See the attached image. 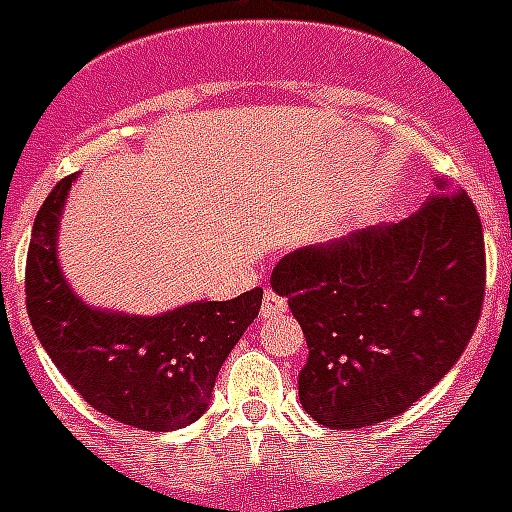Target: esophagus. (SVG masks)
Here are the masks:
<instances>
[{
  "instance_id": "esophagus-1",
  "label": "esophagus",
  "mask_w": 512,
  "mask_h": 512,
  "mask_svg": "<svg viewBox=\"0 0 512 512\" xmlns=\"http://www.w3.org/2000/svg\"><path fill=\"white\" fill-rule=\"evenodd\" d=\"M284 310H286V299L278 297L273 289H265L263 310H260V315H263V318H276V315H281Z\"/></svg>"
}]
</instances>
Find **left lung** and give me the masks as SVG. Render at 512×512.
Returning <instances> with one entry per match:
<instances>
[{"label": "left lung", "mask_w": 512, "mask_h": 512, "mask_svg": "<svg viewBox=\"0 0 512 512\" xmlns=\"http://www.w3.org/2000/svg\"><path fill=\"white\" fill-rule=\"evenodd\" d=\"M394 226L363 228L278 260L270 286L302 326L299 402L328 429L405 413L468 347L486 286L476 205L450 178Z\"/></svg>", "instance_id": "left-lung-1"}]
</instances>
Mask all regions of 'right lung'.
I'll list each match as a JSON object with an SVG mask.
<instances>
[{"instance_id":"obj_1","label":"right lung","mask_w":512,"mask_h":512,"mask_svg":"<svg viewBox=\"0 0 512 512\" xmlns=\"http://www.w3.org/2000/svg\"><path fill=\"white\" fill-rule=\"evenodd\" d=\"M73 181L62 178L33 220L26 257L33 331L94 410L134 429H184L207 410L220 365L260 313L263 289L157 318L91 310L70 292L54 252L57 218Z\"/></svg>"}]
</instances>
